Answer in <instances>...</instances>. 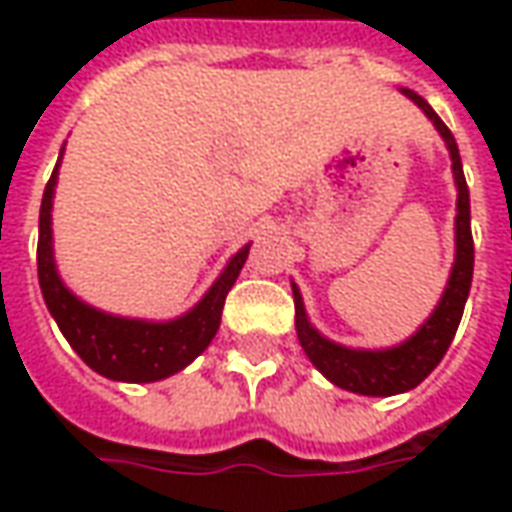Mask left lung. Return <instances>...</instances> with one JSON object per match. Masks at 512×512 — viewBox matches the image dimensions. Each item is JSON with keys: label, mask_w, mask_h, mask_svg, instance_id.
Instances as JSON below:
<instances>
[{"label": "left lung", "mask_w": 512, "mask_h": 512, "mask_svg": "<svg viewBox=\"0 0 512 512\" xmlns=\"http://www.w3.org/2000/svg\"><path fill=\"white\" fill-rule=\"evenodd\" d=\"M402 94L410 96L430 121L438 127L443 141L449 146L452 155V171L457 182V257L452 266V277L443 291L441 302L435 307V313L427 318V324H421V330L405 341L402 346L382 349V352H363V349H346L341 343H332L321 338L305 316V305L299 288L293 285V310H296V335L310 357V363L335 382L338 388H346L352 393L363 396H393V393L410 391L418 382H424L432 374V368L438 366L449 349V343L455 338L457 324L463 318L468 291H471V274H474V238H471V205H468V185L463 177V163L457 152L455 135L452 130L438 119V113L432 110L416 91L402 88Z\"/></svg>", "instance_id": "left-lung-1"}]
</instances>
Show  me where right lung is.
<instances>
[{
	"instance_id": "add662e5",
	"label": "right lung",
	"mask_w": 512,
	"mask_h": 512,
	"mask_svg": "<svg viewBox=\"0 0 512 512\" xmlns=\"http://www.w3.org/2000/svg\"><path fill=\"white\" fill-rule=\"evenodd\" d=\"M57 169L46 182L38 219V282L44 291V302L55 316L57 327L66 335L71 349L99 371L102 377L124 382H155L171 377L199 357L219 332L224 299L238 280L249 246L232 257L216 285L205 293V299L185 316L163 324L135 321V318L107 316L80 302L60 282L52 257V194H55Z\"/></svg>"
}]
</instances>
